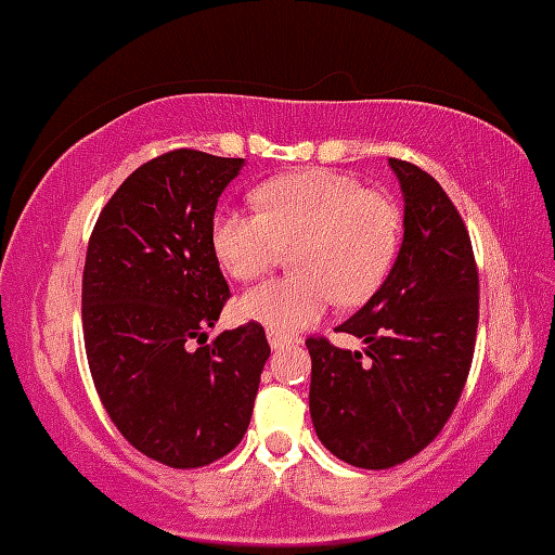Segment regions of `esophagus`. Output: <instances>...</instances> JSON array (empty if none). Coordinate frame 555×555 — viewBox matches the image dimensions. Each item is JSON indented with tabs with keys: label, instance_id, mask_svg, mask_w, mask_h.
Here are the masks:
<instances>
[{
	"label": "esophagus",
	"instance_id": "obj_1",
	"mask_svg": "<svg viewBox=\"0 0 555 555\" xmlns=\"http://www.w3.org/2000/svg\"><path fill=\"white\" fill-rule=\"evenodd\" d=\"M268 345H271L273 350H282L284 345H289V337H284V334H276V332H268Z\"/></svg>",
	"mask_w": 555,
	"mask_h": 555
}]
</instances>
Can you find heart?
<instances>
[{
	"label": "heart",
	"mask_w": 555,
	"mask_h": 555,
	"mask_svg": "<svg viewBox=\"0 0 555 555\" xmlns=\"http://www.w3.org/2000/svg\"><path fill=\"white\" fill-rule=\"evenodd\" d=\"M258 212L221 208L210 245L229 276L249 282L271 271L282 247H295L292 273L258 284L236 300L240 319L276 334L308 328L332 306L369 300L400 247V208L350 173L313 168L276 176L255 189Z\"/></svg>",
	"instance_id": "1"
}]
</instances>
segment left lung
Here are the masks:
<instances>
[{
  "instance_id": "8db88e82",
  "label": "left lung",
  "mask_w": 555,
  "mask_h": 555,
  "mask_svg": "<svg viewBox=\"0 0 555 555\" xmlns=\"http://www.w3.org/2000/svg\"><path fill=\"white\" fill-rule=\"evenodd\" d=\"M403 192V245L385 284L337 332L363 350L308 339L310 418L339 461L389 468L429 446L472 369L479 276L472 240L446 189L389 160Z\"/></svg>"
}]
</instances>
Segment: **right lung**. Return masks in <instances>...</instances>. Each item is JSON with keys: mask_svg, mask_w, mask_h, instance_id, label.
<instances>
[{"mask_svg": "<svg viewBox=\"0 0 555 555\" xmlns=\"http://www.w3.org/2000/svg\"><path fill=\"white\" fill-rule=\"evenodd\" d=\"M242 168V157L166 152L118 186L89 240L91 379L120 435L170 468L208 466L240 446L271 356L255 321L205 345L229 297L210 223Z\"/></svg>", "mask_w": 555, "mask_h": 555, "instance_id": "1", "label": "right lung"}]
</instances>
